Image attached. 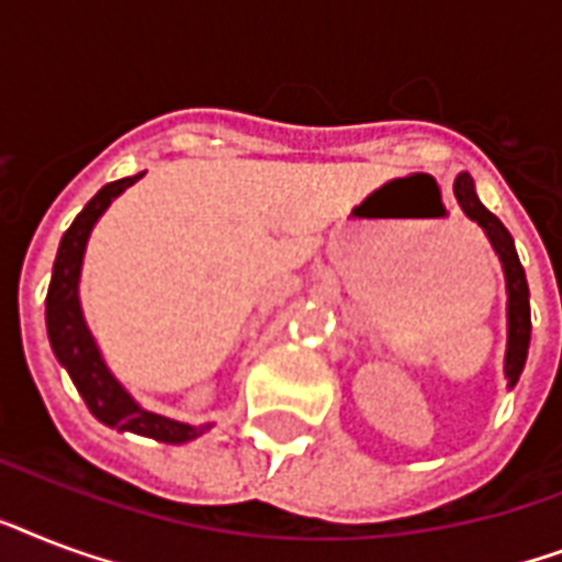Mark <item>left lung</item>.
<instances>
[{"mask_svg": "<svg viewBox=\"0 0 562 562\" xmlns=\"http://www.w3.org/2000/svg\"><path fill=\"white\" fill-rule=\"evenodd\" d=\"M454 194L461 201L463 212L472 221H479L484 233L490 236L493 247H496L502 268H505L507 280V356H505V375L510 387L519 382V373L528 359V344H531V303H528V280H525V268L519 262L514 247V236L507 233V227L493 215V212L479 201V194L472 189L470 175H461L454 180Z\"/></svg>", "mask_w": 562, "mask_h": 562, "instance_id": "obj_1", "label": "left lung"}]
</instances>
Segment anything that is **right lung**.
Instances as JSON below:
<instances>
[{
	"mask_svg": "<svg viewBox=\"0 0 562 562\" xmlns=\"http://www.w3.org/2000/svg\"><path fill=\"white\" fill-rule=\"evenodd\" d=\"M139 178L143 175L113 180L108 187H101L95 198L75 215L72 227L64 233L60 247H57L55 268H52V282H48L46 329L57 361L69 370L75 387L87 402V408L92 411V417H99L110 428L154 437L160 443H187V440L201 437L210 426H187V423H175V419L139 408L104 368L99 347L83 324L81 303H78V277H81L83 247H87L92 224L99 221V215L108 210L116 194L134 187Z\"/></svg>",
	"mask_w": 562,
	"mask_h": 562,
	"instance_id": "1",
	"label": "right lung"
}]
</instances>
